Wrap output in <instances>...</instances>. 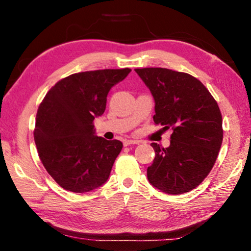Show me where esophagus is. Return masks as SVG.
<instances>
[{
  "label": "esophagus",
  "instance_id": "obj_1",
  "mask_svg": "<svg viewBox=\"0 0 251 251\" xmlns=\"http://www.w3.org/2000/svg\"><path fill=\"white\" fill-rule=\"evenodd\" d=\"M123 144H124V146H129V145H134V144H138L137 141H130V139H125L124 142H123Z\"/></svg>",
  "mask_w": 251,
  "mask_h": 251
}]
</instances>
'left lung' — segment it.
I'll return each mask as SVG.
<instances>
[{
	"mask_svg": "<svg viewBox=\"0 0 251 251\" xmlns=\"http://www.w3.org/2000/svg\"><path fill=\"white\" fill-rule=\"evenodd\" d=\"M155 100L154 123L173 130L167 148L151 143L155 158L147 168L161 192H190L208 176L222 147L223 117L217 101L194 76L161 67L135 69Z\"/></svg>",
	"mask_w": 251,
	"mask_h": 251,
	"instance_id": "1",
	"label": "left lung"
}]
</instances>
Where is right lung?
I'll return each instance as SVG.
<instances>
[{
    "label": "right lung",
    "mask_w": 251,
    "mask_h": 251,
    "mask_svg": "<svg viewBox=\"0 0 251 251\" xmlns=\"http://www.w3.org/2000/svg\"><path fill=\"white\" fill-rule=\"evenodd\" d=\"M130 71L75 73L46 93L37 109L34 141L46 172L62 188L87 193L108 179L123 144L95 136L94 120L105 112L110 88Z\"/></svg>",
    "instance_id": "add662e5"
}]
</instances>
